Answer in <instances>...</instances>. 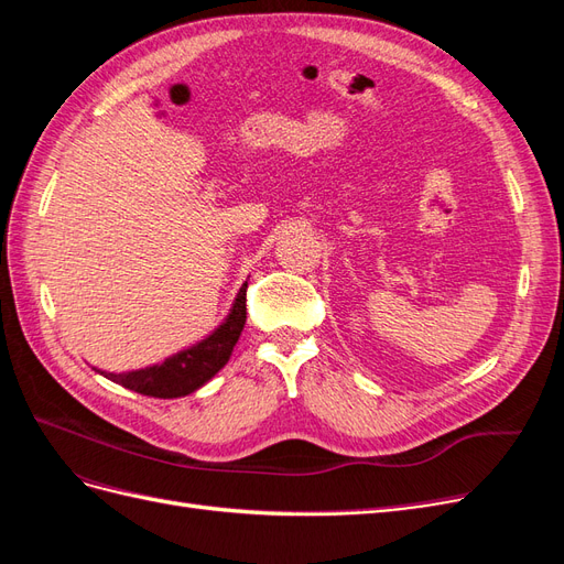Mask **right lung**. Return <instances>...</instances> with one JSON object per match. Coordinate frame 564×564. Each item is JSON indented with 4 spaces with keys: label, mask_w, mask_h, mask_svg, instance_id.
<instances>
[{
    "label": "right lung",
    "mask_w": 564,
    "mask_h": 564,
    "mask_svg": "<svg viewBox=\"0 0 564 564\" xmlns=\"http://www.w3.org/2000/svg\"><path fill=\"white\" fill-rule=\"evenodd\" d=\"M245 322H247V282L240 286V292H237L226 319L220 322L212 334L197 340V344L169 355L164 362L150 365L143 369L122 371V373L104 371L96 367L94 369L100 373V377H106L133 392H141V395L162 398V400L191 395V392L199 390L204 383H209L216 373L228 365L237 338H240L245 329Z\"/></svg>",
    "instance_id": "obj_1"
}]
</instances>
